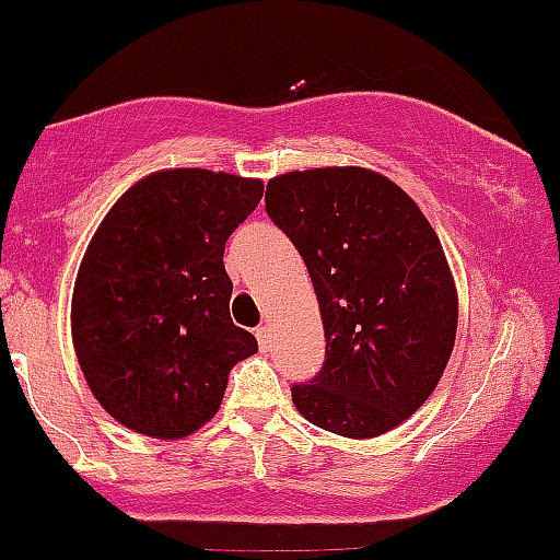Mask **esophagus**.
<instances>
[{"mask_svg":"<svg viewBox=\"0 0 560 560\" xmlns=\"http://www.w3.org/2000/svg\"><path fill=\"white\" fill-rule=\"evenodd\" d=\"M254 334H257V341H259V347H268V328H265V325H259L257 330H254Z\"/></svg>","mask_w":560,"mask_h":560,"instance_id":"esophagus-1","label":"esophagus"}]
</instances>
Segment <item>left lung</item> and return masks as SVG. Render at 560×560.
<instances>
[{
	"mask_svg": "<svg viewBox=\"0 0 560 560\" xmlns=\"http://www.w3.org/2000/svg\"><path fill=\"white\" fill-rule=\"evenodd\" d=\"M265 210L306 262L325 363L292 385L306 421L341 438L399 427L441 383L457 336V287L418 205L363 166L287 172Z\"/></svg>",
	"mask_w": 560,
	"mask_h": 560,
	"instance_id": "obj_1",
	"label": "left lung"
}]
</instances>
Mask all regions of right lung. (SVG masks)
Returning <instances> with one entry per match:
<instances>
[{
  "label": "right lung",
  "instance_id": "add662e5",
  "mask_svg": "<svg viewBox=\"0 0 560 560\" xmlns=\"http://www.w3.org/2000/svg\"><path fill=\"white\" fill-rule=\"evenodd\" d=\"M262 180L164 170L128 188L92 235L70 303L79 366L103 410L177 441L219 412L230 369L257 339L230 317L224 246Z\"/></svg>",
  "mask_w": 560,
  "mask_h": 560
}]
</instances>
